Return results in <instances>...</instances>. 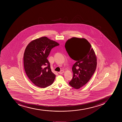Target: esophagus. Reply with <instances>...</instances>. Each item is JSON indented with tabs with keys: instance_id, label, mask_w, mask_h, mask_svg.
<instances>
[{
	"instance_id": "esophagus-1",
	"label": "esophagus",
	"mask_w": 122,
	"mask_h": 122,
	"mask_svg": "<svg viewBox=\"0 0 122 122\" xmlns=\"http://www.w3.org/2000/svg\"><path fill=\"white\" fill-rule=\"evenodd\" d=\"M64 73V71L63 70H61V71H60V72H58V73H59L60 74H62V73Z\"/></svg>"
}]
</instances>
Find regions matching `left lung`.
I'll use <instances>...</instances> for the list:
<instances>
[{
	"label": "left lung",
	"mask_w": 122,
	"mask_h": 122,
	"mask_svg": "<svg viewBox=\"0 0 122 122\" xmlns=\"http://www.w3.org/2000/svg\"><path fill=\"white\" fill-rule=\"evenodd\" d=\"M65 48L71 58L76 61L72 67L73 78L69 84L79 89L88 82L97 66V58L91 45L85 38L73 37L67 40Z\"/></svg>",
	"instance_id": "8db88e82"
}]
</instances>
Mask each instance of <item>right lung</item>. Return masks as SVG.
<instances>
[{"label":"right lung","instance_id":"1","mask_svg":"<svg viewBox=\"0 0 122 122\" xmlns=\"http://www.w3.org/2000/svg\"><path fill=\"white\" fill-rule=\"evenodd\" d=\"M59 45L46 37L34 40L27 46L24 54V66L27 76L36 85L45 88L52 85L56 76L47 59L52 49Z\"/></svg>","mask_w":122,"mask_h":122}]
</instances>
